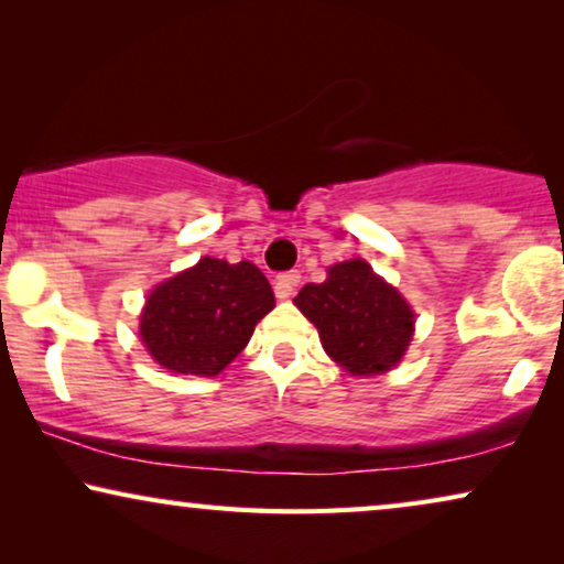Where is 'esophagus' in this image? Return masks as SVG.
<instances>
[{"instance_id": "esophagus-1", "label": "esophagus", "mask_w": 564, "mask_h": 564, "mask_svg": "<svg viewBox=\"0 0 564 564\" xmlns=\"http://www.w3.org/2000/svg\"><path fill=\"white\" fill-rule=\"evenodd\" d=\"M300 284V272H284L274 280V295L280 300H288L292 297V292L297 290Z\"/></svg>"}]
</instances>
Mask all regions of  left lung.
<instances>
[{"instance_id": "8db88e82", "label": "left lung", "mask_w": 564, "mask_h": 564, "mask_svg": "<svg viewBox=\"0 0 564 564\" xmlns=\"http://www.w3.org/2000/svg\"><path fill=\"white\" fill-rule=\"evenodd\" d=\"M295 305L318 328L321 344L351 375H382L403 359L415 313L365 259L328 267L321 284H305Z\"/></svg>"}]
</instances>
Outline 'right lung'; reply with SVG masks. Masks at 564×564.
<instances>
[{"label": "right lung", "instance_id": "add662e5", "mask_svg": "<svg viewBox=\"0 0 564 564\" xmlns=\"http://www.w3.org/2000/svg\"><path fill=\"white\" fill-rule=\"evenodd\" d=\"M272 307V284L259 267L203 257L151 290L138 334L161 367L215 377L246 349Z\"/></svg>", "mask_w": 564, "mask_h": 564}]
</instances>
